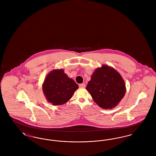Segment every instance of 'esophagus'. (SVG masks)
<instances>
[{
    "label": "esophagus",
    "instance_id": "esophagus-1",
    "mask_svg": "<svg viewBox=\"0 0 156 156\" xmlns=\"http://www.w3.org/2000/svg\"><path fill=\"white\" fill-rule=\"evenodd\" d=\"M79 87H80V88H85V87H86V85H85V83H81V84H80V85H79Z\"/></svg>",
    "mask_w": 156,
    "mask_h": 156
}]
</instances>
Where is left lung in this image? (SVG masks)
<instances>
[{
    "mask_svg": "<svg viewBox=\"0 0 156 156\" xmlns=\"http://www.w3.org/2000/svg\"><path fill=\"white\" fill-rule=\"evenodd\" d=\"M86 89L94 102L106 109L119 104L126 90L122 76L113 68L106 65H102L94 71Z\"/></svg>",
    "mask_w": 156,
    "mask_h": 156,
    "instance_id": "1",
    "label": "left lung"
}]
</instances>
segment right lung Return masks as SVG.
I'll use <instances>...</instances> for the list:
<instances>
[{
	"mask_svg": "<svg viewBox=\"0 0 156 156\" xmlns=\"http://www.w3.org/2000/svg\"><path fill=\"white\" fill-rule=\"evenodd\" d=\"M78 85L69 78L62 69H54L45 79L43 90L47 101L54 105H61L68 101Z\"/></svg>",
	"mask_w": 156,
	"mask_h": 156,
	"instance_id": "add662e5",
	"label": "right lung"
}]
</instances>
